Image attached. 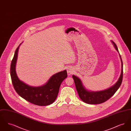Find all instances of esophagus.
Returning a JSON list of instances; mask_svg holds the SVG:
<instances>
[{
    "label": "esophagus",
    "instance_id": "34e87169",
    "mask_svg": "<svg viewBox=\"0 0 131 131\" xmlns=\"http://www.w3.org/2000/svg\"><path fill=\"white\" fill-rule=\"evenodd\" d=\"M73 72H74L73 69V68H72V67H69L67 68V74H68V75H71L73 73Z\"/></svg>",
    "mask_w": 131,
    "mask_h": 131
}]
</instances>
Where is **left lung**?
Masks as SVG:
<instances>
[{
    "mask_svg": "<svg viewBox=\"0 0 131 131\" xmlns=\"http://www.w3.org/2000/svg\"><path fill=\"white\" fill-rule=\"evenodd\" d=\"M115 50L118 52V50L116 45L112 41ZM121 62V72L118 81L112 87L100 91H90L88 90L84 87L81 80L77 76L73 75L72 77L75 82L76 89L80 98L83 102L88 104H99L103 103L111 98L117 91L120 86L123 79V62L121 56L119 54Z\"/></svg>",
    "mask_w": 131,
    "mask_h": 131,
    "instance_id": "1",
    "label": "left lung"
}]
</instances>
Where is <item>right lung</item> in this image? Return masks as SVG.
Instances as JSON below:
<instances>
[{"label":"right lung","mask_w":131,"mask_h":131,"mask_svg":"<svg viewBox=\"0 0 131 131\" xmlns=\"http://www.w3.org/2000/svg\"><path fill=\"white\" fill-rule=\"evenodd\" d=\"M21 44L15 51L10 67L14 88L21 97L33 104L40 106L50 105L55 101L62 82L67 77V71L65 70L52 75L46 83L41 86H31L21 81L16 71L19 47Z\"/></svg>","instance_id":"add662e5"}]
</instances>
